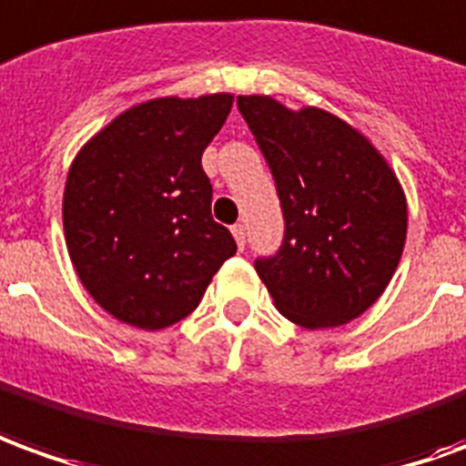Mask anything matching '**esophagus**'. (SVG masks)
<instances>
[{"label": "esophagus", "mask_w": 466, "mask_h": 466, "mask_svg": "<svg viewBox=\"0 0 466 466\" xmlns=\"http://www.w3.org/2000/svg\"><path fill=\"white\" fill-rule=\"evenodd\" d=\"M230 230H233V238H236V243H238V248L243 250V246H246V228L240 226V223H236Z\"/></svg>", "instance_id": "obj_1"}]
</instances>
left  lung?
<instances>
[{"mask_svg":"<svg viewBox=\"0 0 466 466\" xmlns=\"http://www.w3.org/2000/svg\"><path fill=\"white\" fill-rule=\"evenodd\" d=\"M238 110L268 163L286 220L276 256L256 260L289 321L331 329L384 293L407 240V198L381 153L319 107L289 110L240 95Z\"/></svg>","mask_w":466,"mask_h":466,"instance_id":"1","label":"left lung"}]
</instances>
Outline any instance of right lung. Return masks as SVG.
Returning a JSON list of instances; mask_svg holds the SVG:
<instances>
[{
	"mask_svg": "<svg viewBox=\"0 0 466 466\" xmlns=\"http://www.w3.org/2000/svg\"><path fill=\"white\" fill-rule=\"evenodd\" d=\"M230 107L228 92L140 102L72 160L62 200L69 258L117 321L157 331L186 319L236 253L210 216L200 165Z\"/></svg>",
	"mask_w": 466,
	"mask_h": 466,
	"instance_id": "1",
	"label": "right lung"
}]
</instances>
